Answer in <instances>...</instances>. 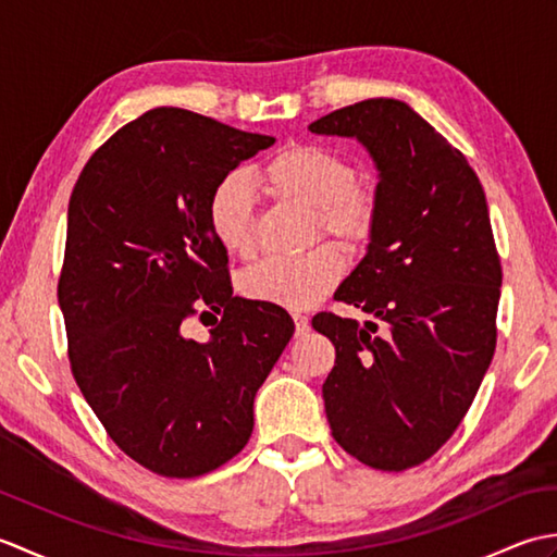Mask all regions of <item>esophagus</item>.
<instances>
[{
	"label": "esophagus",
	"mask_w": 557,
	"mask_h": 557,
	"mask_svg": "<svg viewBox=\"0 0 557 557\" xmlns=\"http://www.w3.org/2000/svg\"><path fill=\"white\" fill-rule=\"evenodd\" d=\"M294 318V325H297V337H304L306 333H309V318H306V315H301V313H294L292 315Z\"/></svg>",
	"instance_id": "obj_1"
}]
</instances>
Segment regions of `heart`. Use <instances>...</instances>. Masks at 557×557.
<instances>
[{"mask_svg": "<svg viewBox=\"0 0 557 557\" xmlns=\"http://www.w3.org/2000/svg\"><path fill=\"white\" fill-rule=\"evenodd\" d=\"M258 182L280 203L309 210L315 234L333 236L345 248H359L373 234V188L354 180L349 160L335 150L313 144L282 148L263 164ZM208 224L227 253L242 258L253 253V194L242 172H230L212 188ZM342 272L345 260L337 248L318 246L301 258H268L246 270L242 292L248 299L282 309H309L337 285Z\"/></svg>", "mask_w": 557, "mask_h": 557, "instance_id": "1", "label": "heart"}]
</instances>
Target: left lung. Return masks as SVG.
<instances>
[{
	"instance_id": "1",
	"label": "left lung",
	"mask_w": 557,
	"mask_h": 557,
	"mask_svg": "<svg viewBox=\"0 0 557 557\" xmlns=\"http://www.w3.org/2000/svg\"><path fill=\"white\" fill-rule=\"evenodd\" d=\"M357 138L375 170L366 256L335 292L384 325L318 313L335 345L323 383L330 431L363 465L417 467L455 433L495 351L503 270L483 186L407 102L371 98L309 126Z\"/></svg>"
}]
</instances>
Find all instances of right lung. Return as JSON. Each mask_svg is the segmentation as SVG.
Listing matches in <instances>:
<instances>
[{"instance_id": "add662e5", "label": "right lung", "mask_w": 557, "mask_h": 557, "mask_svg": "<svg viewBox=\"0 0 557 557\" xmlns=\"http://www.w3.org/2000/svg\"><path fill=\"white\" fill-rule=\"evenodd\" d=\"M272 144L156 108L92 152L69 198L57 297L71 371L112 441L160 476L194 479L242 453L258 387L294 335L285 309L234 297L208 224L215 184ZM206 305L221 321L206 343L186 338Z\"/></svg>"}]
</instances>
